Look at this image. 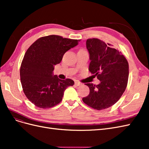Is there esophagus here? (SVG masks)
I'll list each match as a JSON object with an SVG mask.
<instances>
[{"label": "esophagus", "mask_w": 149, "mask_h": 149, "mask_svg": "<svg viewBox=\"0 0 149 149\" xmlns=\"http://www.w3.org/2000/svg\"><path fill=\"white\" fill-rule=\"evenodd\" d=\"M74 84L76 86H81L82 84L81 83H80L79 81H76L74 82Z\"/></svg>", "instance_id": "esophagus-1"}]
</instances>
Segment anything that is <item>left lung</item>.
<instances>
[{
	"label": "left lung",
	"instance_id": "1",
	"mask_svg": "<svg viewBox=\"0 0 149 149\" xmlns=\"http://www.w3.org/2000/svg\"><path fill=\"white\" fill-rule=\"evenodd\" d=\"M89 53V70L100 81L95 85L86 83L89 94L83 101L94 109H107L119 101L127 87L129 63L118 49L108 47L98 38L86 40Z\"/></svg>",
	"mask_w": 149,
	"mask_h": 149
}]
</instances>
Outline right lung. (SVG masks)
I'll return each instance as SVG.
<instances>
[{
	"mask_svg": "<svg viewBox=\"0 0 149 149\" xmlns=\"http://www.w3.org/2000/svg\"><path fill=\"white\" fill-rule=\"evenodd\" d=\"M79 41L52 35L38 38L26 50L20 66V81L26 97L35 106L48 109L57 105L65 90L73 86V80L60 79L53 71L64 54Z\"/></svg>",
	"mask_w": 149,
	"mask_h": 149,
	"instance_id": "obj_1",
	"label": "right lung"
}]
</instances>
